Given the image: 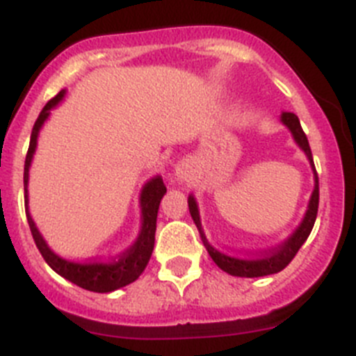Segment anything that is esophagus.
Returning <instances> with one entry per match:
<instances>
[{
    "mask_svg": "<svg viewBox=\"0 0 356 356\" xmlns=\"http://www.w3.org/2000/svg\"><path fill=\"white\" fill-rule=\"evenodd\" d=\"M175 176H176V180L184 184V181H188L191 178H193V169H191V165H188V163L181 162L180 165L176 168Z\"/></svg>",
    "mask_w": 356,
    "mask_h": 356,
    "instance_id": "34e87169",
    "label": "esophagus"
}]
</instances>
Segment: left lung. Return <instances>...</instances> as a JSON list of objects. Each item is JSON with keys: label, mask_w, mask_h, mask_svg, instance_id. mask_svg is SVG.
Wrapping results in <instances>:
<instances>
[{"label": "left lung", "mask_w": 356, "mask_h": 356, "mask_svg": "<svg viewBox=\"0 0 356 356\" xmlns=\"http://www.w3.org/2000/svg\"><path fill=\"white\" fill-rule=\"evenodd\" d=\"M280 122L291 131L296 146L300 147L305 153V156H307L308 163H310V168H312L314 172V191L312 194H310L307 212H305L300 226H298V228H296L278 248H275V250L269 251V253L266 254H260V257H234V254L222 253V251L216 250V248L209 242L205 232H203V226H201L200 209H197L196 197H194V194H188V212L193 216L194 225H196L197 232H200L203 246L207 248V251H209V254L212 257L213 262L217 264V267L232 276L259 278V276L275 275V273H280L282 269H285V267L289 266V262L296 257V253L300 251V248L305 244V241H307L310 232H312L314 222H316L317 207H319V180H317L316 165H314L312 151H310V146H308L307 135H305L303 128H301L298 115L292 114V112H284V114L280 115Z\"/></svg>", "instance_id": "1"}]
</instances>
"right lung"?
<instances>
[{"label": "right lung", "mask_w": 356, "mask_h": 356, "mask_svg": "<svg viewBox=\"0 0 356 356\" xmlns=\"http://www.w3.org/2000/svg\"><path fill=\"white\" fill-rule=\"evenodd\" d=\"M65 94H67V89H62L60 92L53 97L51 102H48V105L44 106L42 112L37 118L33 130H31L30 147H28L26 162H24V205H26L28 225H30L31 235H33V241H35L40 254H42L44 260L48 262V266L51 267L56 275H60L62 278L69 280L71 284L78 285V287L85 289V291L112 292L130 285L146 269L147 262L151 259V253H153V246H155L156 216H159L160 201H162L163 194L168 193V188L163 185L160 175L153 176V178H149L143 185L139 194V235L134 241V244L128 250L122 251L118 259L108 260V262H99V260H94V262H72V260H67L60 257V254H56L49 248L46 238L42 237V234L39 232L30 213V207H28V201H30V197H28V180H30V168L31 162H33V155H35L40 130H42L44 122L48 121L49 115H51V110L56 108L58 103L64 102Z\"/></svg>", "instance_id": "add662e5"}]
</instances>
